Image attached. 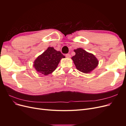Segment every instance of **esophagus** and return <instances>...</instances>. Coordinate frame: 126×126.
<instances>
[{
  "instance_id": "obj_1",
  "label": "esophagus",
  "mask_w": 126,
  "mask_h": 126,
  "mask_svg": "<svg viewBox=\"0 0 126 126\" xmlns=\"http://www.w3.org/2000/svg\"><path fill=\"white\" fill-rule=\"evenodd\" d=\"M66 57H67V58H70L71 57V56L69 54H67L66 55Z\"/></svg>"
}]
</instances>
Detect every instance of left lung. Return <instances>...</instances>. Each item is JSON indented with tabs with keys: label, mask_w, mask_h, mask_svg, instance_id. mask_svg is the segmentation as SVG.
<instances>
[{
	"label": "left lung",
	"mask_w": 126,
	"mask_h": 126,
	"mask_svg": "<svg viewBox=\"0 0 126 126\" xmlns=\"http://www.w3.org/2000/svg\"><path fill=\"white\" fill-rule=\"evenodd\" d=\"M74 51L76 55L71 59L79 71L88 74L98 66V60L93 54L87 52L81 48L75 49Z\"/></svg>",
	"instance_id": "8db88e82"
}]
</instances>
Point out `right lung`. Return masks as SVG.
<instances>
[{
  "label": "right lung",
  "instance_id": "1",
  "mask_svg": "<svg viewBox=\"0 0 126 126\" xmlns=\"http://www.w3.org/2000/svg\"><path fill=\"white\" fill-rule=\"evenodd\" d=\"M64 58L60 51L49 47L34 61L33 66L38 72L48 75L56 69L60 60Z\"/></svg>",
  "mask_w": 126,
  "mask_h": 126
}]
</instances>
